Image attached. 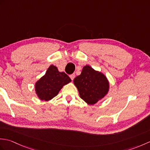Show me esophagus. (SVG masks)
<instances>
[{
	"label": "esophagus",
	"mask_w": 150,
	"mask_h": 150,
	"mask_svg": "<svg viewBox=\"0 0 150 150\" xmlns=\"http://www.w3.org/2000/svg\"><path fill=\"white\" fill-rule=\"evenodd\" d=\"M69 77H70V78H71V80L73 81V79H74L75 77V74H71V75H69Z\"/></svg>",
	"instance_id": "obj_1"
}]
</instances>
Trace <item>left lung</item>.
Here are the masks:
<instances>
[{
	"mask_svg": "<svg viewBox=\"0 0 150 150\" xmlns=\"http://www.w3.org/2000/svg\"><path fill=\"white\" fill-rule=\"evenodd\" d=\"M73 83L80 97L90 105L103 99L110 90V82L106 75L88 65L83 67L81 75L74 79Z\"/></svg>",
	"mask_w": 150,
	"mask_h": 150,
	"instance_id": "8db88e82",
	"label": "left lung"
}]
</instances>
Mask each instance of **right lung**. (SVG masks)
Listing matches in <instances>:
<instances>
[{"label":"right lung","instance_id":"1","mask_svg":"<svg viewBox=\"0 0 150 150\" xmlns=\"http://www.w3.org/2000/svg\"><path fill=\"white\" fill-rule=\"evenodd\" d=\"M71 81L64 72H60L57 67L51 65L42 77L35 84V91L41 100L48 101L58 95L64 85Z\"/></svg>","mask_w":150,"mask_h":150}]
</instances>
